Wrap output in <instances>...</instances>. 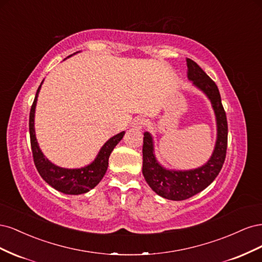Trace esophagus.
<instances>
[{
    "instance_id": "obj_1",
    "label": "esophagus",
    "mask_w": 262,
    "mask_h": 262,
    "mask_svg": "<svg viewBox=\"0 0 262 262\" xmlns=\"http://www.w3.org/2000/svg\"><path fill=\"white\" fill-rule=\"evenodd\" d=\"M144 122H145L144 119L139 117V118L134 119V120L132 121L131 126H132V128H136V129H142V128H143V125H144Z\"/></svg>"
}]
</instances>
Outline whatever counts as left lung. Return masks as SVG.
<instances>
[{
    "mask_svg": "<svg viewBox=\"0 0 262 262\" xmlns=\"http://www.w3.org/2000/svg\"><path fill=\"white\" fill-rule=\"evenodd\" d=\"M188 78L210 99L216 118L217 137L210 160L201 167L190 170L166 169L157 162L154 142L149 132L143 138V168L142 172L158 195L165 199L181 201L201 192L215 179L224 164L227 148V120L216 84L191 59H187Z\"/></svg>",
    "mask_w": 262,
    "mask_h": 262,
    "instance_id": "1",
    "label": "left lung"
}]
</instances>
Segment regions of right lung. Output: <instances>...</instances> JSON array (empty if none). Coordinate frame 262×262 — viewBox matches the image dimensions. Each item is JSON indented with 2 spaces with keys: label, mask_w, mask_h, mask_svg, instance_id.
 <instances>
[{
  "label": "right lung",
  "mask_w": 262,
  "mask_h": 262,
  "mask_svg": "<svg viewBox=\"0 0 262 262\" xmlns=\"http://www.w3.org/2000/svg\"><path fill=\"white\" fill-rule=\"evenodd\" d=\"M43 82V81H42ZM42 82L38 87L33 106L29 114V134L30 145L33 152L34 163L39 175L42 179L58 191L66 194H82L89 192L94 187H96L99 181L105 176L108 168V160L115 146L120 142L124 136V131L110 138L100 148L96 158L82 168L69 169L59 167L52 164L41 152L35 134V109L37 104L38 94L40 92Z\"/></svg>",
  "instance_id": "add662e5"
}]
</instances>
